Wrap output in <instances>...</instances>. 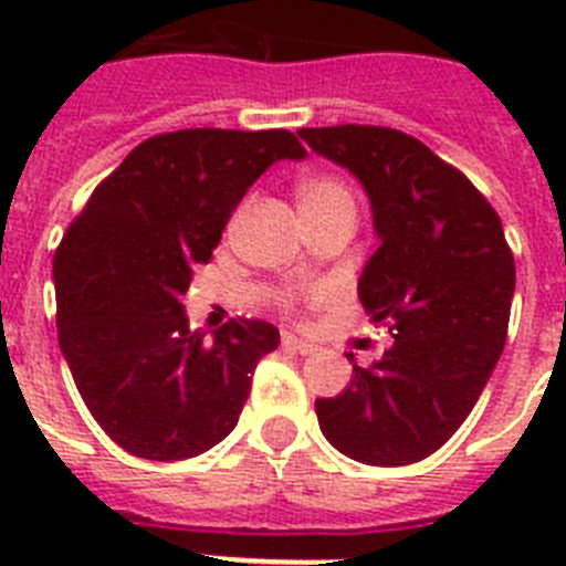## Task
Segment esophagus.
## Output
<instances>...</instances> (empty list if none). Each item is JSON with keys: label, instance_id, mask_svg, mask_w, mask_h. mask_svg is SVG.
I'll use <instances>...</instances> for the list:
<instances>
[{"label": "esophagus", "instance_id": "34e87169", "mask_svg": "<svg viewBox=\"0 0 566 566\" xmlns=\"http://www.w3.org/2000/svg\"><path fill=\"white\" fill-rule=\"evenodd\" d=\"M283 348L292 354H312L314 345L308 339H300L297 334H283Z\"/></svg>", "mask_w": 566, "mask_h": 566}]
</instances>
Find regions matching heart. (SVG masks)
Listing matches in <instances>:
<instances>
[{"instance_id": "1", "label": "heart", "mask_w": 566, "mask_h": 566, "mask_svg": "<svg viewBox=\"0 0 566 566\" xmlns=\"http://www.w3.org/2000/svg\"><path fill=\"white\" fill-rule=\"evenodd\" d=\"M328 203H354L348 189L334 178L326 175H306L297 184V207L312 209V207H328Z\"/></svg>"}]
</instances>
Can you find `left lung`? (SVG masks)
Instances as JSON below:
<instances>
[{"label": "left lung", "instance_id": "left-lung-1", "mask_svg": "<svg viewBox=\"0 0 566 566\" xmlns=\"http://www.w3.org/2000/svg\"><path fill=\"white\" fill-rule=\"evenodd\" d=\"M363 184L379 249L357 280L391 348L314 402L328 442L365 464H411L439 451L482 397L502 357L516 263L499 214L459 169L388 127L297 129Z\"/></svg>", "mask_w": 566, "mask_h": 566}]
</instances>
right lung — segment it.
<instances>
[{
  "mask_svg": "<svg viewBox=\"0 0 566 566\" xmlns=\"http://www.w3.org/2000/svg\"><path fill=\"white\" fill-rule=\"evenodd\" d=\"M306 149L286 129H178L138 144L90 195L53 260L59 348L84 405L133 457L175 462L238 424L280 332L189 328L184 294L260 175Z\"/></svg>",
  "mask_w": 566,
  "mask_h": 566,
  "instance_id": "right-lung-1",
  "label": "right lung"
}]
</instances>
